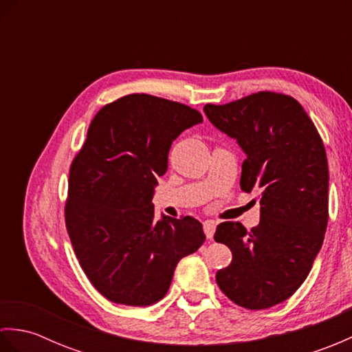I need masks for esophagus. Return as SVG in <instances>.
I'll return each mask as SVG.
<instances>
[{"label":"esophagus","instance_id":"obj_1","mask_svg":"<svg viewBox=\"0 0 352 352\" xmlns=\"http://www.w3.org/2000/svg\"><path fill=\"white\" fill-rule=\"evenodd\" d=\"M214 230H216V223L213 221H206L204 222V233L207 236V239H213V234H214Z\"/></svg>","mask_w":352,"mask_h":352}]
</instances>
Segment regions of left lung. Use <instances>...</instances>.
<instances>
[{"mask_svg":"<svg viewBox=\"0 0 352 352\" xmlns=\"http://www.w3.org/2000/svg\"><path fill=\"white\" fill-rule=\"evenodd\" d=\"M204 113L242 148L241 189L260 197L257 227L216 228L214 241L233 254L216 283L241 307L269 309L295 294L324 242L330 177L322 139L301 104L283 94L206 104Z\"/></svg>","mask_w":352,"mask_h":352,"instance_id":"left-lung-1","label":"left lung"}]
</instances>
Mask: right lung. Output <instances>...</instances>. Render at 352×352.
I'll return each mask as SVG.
<instances>
[{"label": "right lung", "mask_w": 352, "mask_h": 352, "mask_svg": "<svg viewBox=\"0 0 352 352\" xmlns=\"http://www.w3.org/2000/svg\"><path fill=\"white\" fill-rule=\"evenodd\" d=\"M203 122L198 110L146 94L102 107L69 169L66 230L94 287L134 307L168 294L177 263L206 241L192 216L154 221L157 177L172 142Z\"/></svg>", "instance_id": "obj_1"}]
</instances>
